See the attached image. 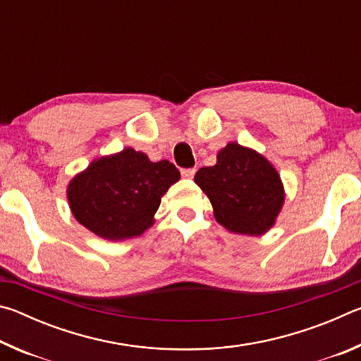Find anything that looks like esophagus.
<instances>
[{
  "mask_svg": "<svg viewBox=\"0 0 361 361\" xmlns=\"http://www.w3.org/2000/svg\"><path fill=\"white\" fill-rule=\"evenodd\" d=\"M183 178H192L195 175V169H181Z\"/></svg>",
  "mask_w": 361,
  "mask_h": 361,
  "instance_id": "34e87169",
  "label": "esophagus"
}]
</instances>
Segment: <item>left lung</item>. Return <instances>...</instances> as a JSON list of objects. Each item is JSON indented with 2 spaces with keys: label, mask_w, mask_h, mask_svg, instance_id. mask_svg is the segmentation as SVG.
<instances>
[{
  "label": "left lung",
  "mask_w": 361,
  "mask_h": 361,
  "mask_svg": "<svg viewBox=\"0 0 361 361\" xmlns=\"http://www.w3.org/2000/svg\"><path fill=\"white\" fill-rule=\"evenodd\" d=\"M213 167L197 170L194 181L209 195L215 218L226 229L259 235L272 228L283 205V186L272 164L253 149L229 143Z\"/></svg>",
  "instance_id": "1"
}]
</instances>
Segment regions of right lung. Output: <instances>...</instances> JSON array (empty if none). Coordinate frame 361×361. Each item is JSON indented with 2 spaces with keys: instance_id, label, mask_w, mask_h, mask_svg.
Segmentation results:
<instances>
[{
  "instance_id": "add662e5",
  "label": "right lung",
  "mask_w": 361,
  "mask_h": 361,
  "mask_svg": "<svg viewBox=\"0 0 361 361\" xmlns=\"http://www.w3.org/2000/svg\"><path fill=\"white\" fill-rule=\"evenodd\" d=\"M178 180L172 162H151L143 152L126 148L94 161L66 192L79 223L103 239L122 240L149 228L161 197Z\"/></svg>"
}]
</instances>
